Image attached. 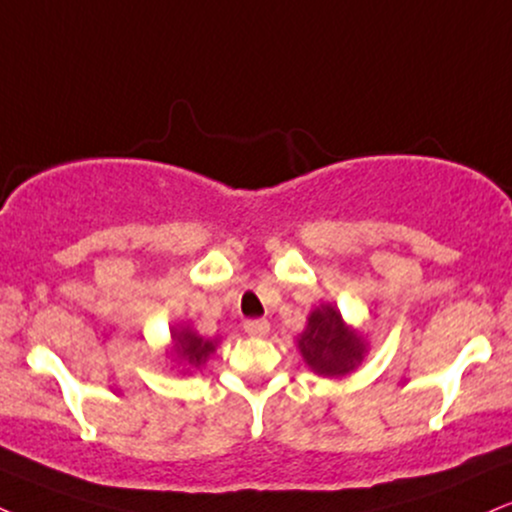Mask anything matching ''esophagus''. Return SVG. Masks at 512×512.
I'll return each mask as SVG.
<instances>
[{"instance_id": "esophagus-1", "label": "esophagus", "mask_w": 512, "mask_h": 512, "mask_svg": "<svg viewBox=\"0 0 512 512\" xmlns=\"http://www.w3.org/2000/svg\"><path fill=\"white\" fill-rule=\"evenodd\" d=\"M244 332L249 334V337H266V334L270 332V323H268V320H261V318L246 320Z\"/></svg>"}]
</instances>
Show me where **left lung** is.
<instances>
[{"instance_id":"obj_1","label":"left lung","mask_w":512,"mask_h":512,"mask_svg":"<svg viewBox=\"0 0 512 512\" xmlns=\"http://www.w3.org/2000/svg\"><path fill=\"white\" fill-rule=\"evenodd\" d=\"M296 349L308 370L327 380L351 375L368 356V337L346 323L334 304L315 306L306 318L304 332L296 337Z\"/></svg>"}]
</instances>
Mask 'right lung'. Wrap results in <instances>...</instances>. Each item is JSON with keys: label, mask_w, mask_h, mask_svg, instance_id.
<instances>
[{"label": "right lung", "mask_w": 512, "mask_h": 512, "mask_svg": "<svg viewBox=\"0 0 512 512\" xmlns=\"http://www.w3.org/2000/svg\"><path fill=\"white\" fill-rule=\"evenodd\" d=\"M218 344L220 337L206 339L189 323H173L170 325V344L166 349V358L173 368H178L180 375H192L194 370L204 368L208 358L216 353Z\"/></svg>", "instance_id": "right-lung-1"}]
</instances>
